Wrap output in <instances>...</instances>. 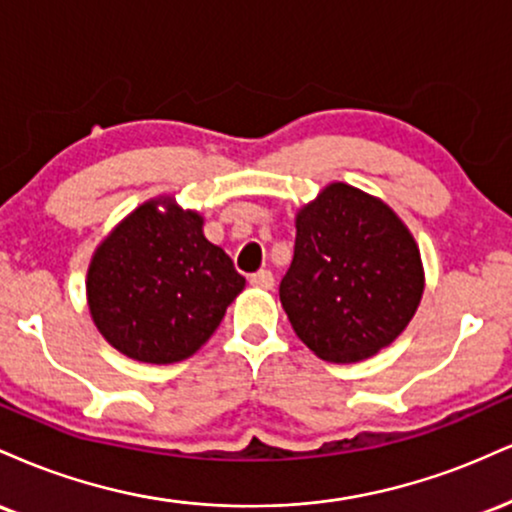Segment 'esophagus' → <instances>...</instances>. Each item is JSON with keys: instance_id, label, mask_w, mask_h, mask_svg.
<instances>
[{"instance_id": "esophagus-1", "label": "esophagus", "mask_w": 512, "mask_h": 512, "mask_svg": "<svg viewBox=\"0 0 512 512\" xmlns=\"http://www.w3.org/2000/svg\"><path fill=\"white\" fill-rule=\"evenodd\" d=\"M249 282L254 287H258V290H270V287L275 285V278H273V273H270V270H258V273L251 275Z\"/></svg>"}]
</instances>
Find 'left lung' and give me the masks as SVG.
<instances>
[{
    "label": "left lung",
    "instance_id": "left-lung-1",
    "mask_svg": "<svg viewBox=\"0 0 512 512\" xmlns=\"http://www.w3.org/2000/svg\"><path fill=\"white\" fill-rule=\"evenodd\" d=\"M422 292L417 244L386 203L338 182L299 210L280 302L318 357L359 362L388 347Z\"/></svg>",
    "mask_w": 512,
    "mask_h": 512
}]
</instances>
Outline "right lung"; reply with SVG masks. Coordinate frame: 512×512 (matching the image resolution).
I'll use <instances>...</instances> for the list:
<instances>
[{"mask_svg":"<svg viewBox=\"0 0 512 512\" xmlns=\"http://www.w3.org/2000/svg\"><path fill=\"white\" fill-rule=\"evenodd\" d=\"M86 287L90 316L114 350L172 364L215 333L244 278L203 237L201 215L160 198L136 208L98 246Z\"/></svg>","mask_w":512,"mask_h":512,"instance_id":"add662e5","label":"right lung"}]
</instances>
